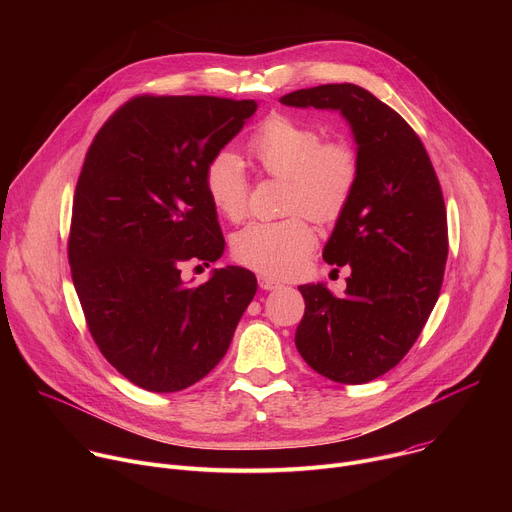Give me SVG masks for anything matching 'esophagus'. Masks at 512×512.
<instances>
[{
  "mask_svg": "<svg viewBox=\"0 0 512 512\" xmlns=\"http://www.w3.org/2000/svg\"><path fill=\"white\" fill-rule=\"evenodd\" d=\"M259 285H261V289H267V291L281 287L279 281H275V279H271V277H265V275H259Z\"/></svg>",
  "mask_w": 512,
  "mask_h": 512,
  "instance_id": "esophagus-1",
  "label": "esophagus"
}]
</instances>
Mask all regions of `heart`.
<instances>
[{
  "label": "heart",
  "instance_id": "b5f03b06",
  "mask_svg": "<svg viewBox=\"0 0 512 512\" xmlns=\"http://www.w3.org/2000/svg\"><path fill=\"white\" fill-rule=\"evenodd\" d=\"M247 156L267 176L287 180V212L314 221L336 218L358 184V156L346 141L328 139L298 117L273 113L247 139ZM204 190L218 214L239 223L247 214L249 182L243 162L221 150L202 170ZM316 247V235L302 214L277 223H253L233 241V257L265 277L298 271Z\"/></svg>",
  "mask_w": 512,
  "mask_h": 512
}]
</instances>
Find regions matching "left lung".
<instances>
[{
  "label": "left lung",
  "instance_id": "left-lung-1",
  "mask_svg": "<svg viewBox=\"0 0 512 512\" xmlns=\"http://www.w3.org/2000/svg\"><path fill=\"white\" fill-rule=\"evenodd\" d=\"M281 103L340 111L358 145V184L322 253L330 265H350L346 296L300 285L306 312L296 346L322 377L369 383L397 367L440 298L448 259L442 186L419 135L367 89L320 85Z\"/></svg>",
  "mask_w": 512,
  "mask_h": 512
}]
</instances>
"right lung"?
<instances>
[{"label":"right lung","mask_w":512,"mask_h":512,"mask_svg":"<svg viewBox=\"0 0 512 512\" xmlns=\"http://www.w3.org/2000/svg\"><path fill=\"white\" fill-rule=\"evenodd\" d=\"M255 109L251 99L137 95L85 156L68 235L72 283L101 354L145 391L206 377L257 291L243 267L196 287L180 277L182 263L208 267L225 251L202 170Z\"/></svg>","instance_id":"add662e5"}]
</instances>
